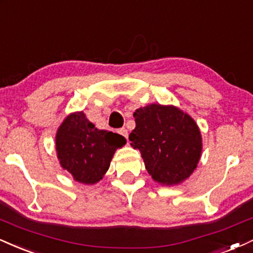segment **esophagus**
Wrapping results in <instances>:
<instances>
[{
    "label": "esophagus",
    "instance_id": "obj_1",
    "mask_svg": "<svg viewBox=\"0 0 253 253\" xmlns=\"http://www.w3.org/2000/svg\"><path fill=\"white\" fill-rule=\"evenodd\" d=\"M118 133H121L122 136H124V137L127 138V130L126 129V127H121V129L118 130Z\"/></svg>",
    "mask_w": 253,
    "mask_h": 253
}]
</instances>
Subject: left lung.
<instances>
[{
  "label": "left lung",
  "mask_w": 253,
  "mask_h": 253,
  "mask_svg": "<svg viewBox=\"0 0 253 253\" xmlns=\"http://www.w3.org/2000/svg\"><path fill=\"white\" fill-rule=\"evenodd\" d=\"M133 118L130 144L141 151L153 179L170 186L186 180L197 168L203 149L194 120L175 106L160 104L137 109Z\"/></svg>",
  "instance_id": "left-lung-1"
}]
</instances>
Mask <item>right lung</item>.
<instances>
[{
  "label": "right lung",
  "instance_id": "1",
  "mask_svg": "<svg viewBox=\"0 0 253 253\" xmlns=\"http://www.w3.org/2000/svg\"><path fill=\"white\" fill-rule=\"evenodd\" d=\"M126 139L118 133L98 130L84 112L70 115L55 137L60 165L78 182L92 185L103 179L117 148Z\"/></svg>",
  "mask_w": 253,
  "mask_h": 253
}]
</instances>
